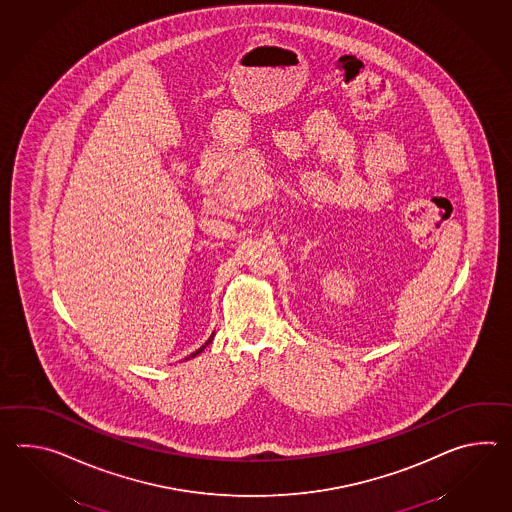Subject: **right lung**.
Listing matches in <instances>:
<instances>
[{"mask_svg":"<svg viewBox=\"0 0 512 512\" xmlns=\"http://www.w3.org/2000/svg\"><path fill=\"white\" fill-rule=\"evenodd\" d=\"M213 336H215V334H211V336H209V340L205 341L204 345H202V347H200V349H198V351H196V353L191 354V356H187V358H185V360H191V358H194V356H196V354L202 353V351H204L205 347H207V345H209V343H211V341H213Z\"/></svg>","mask_w":512,"mask_h":512,"instance_id":"add662e5","label":"right lung"}]
</instances>
